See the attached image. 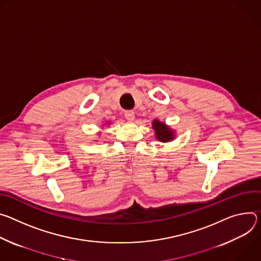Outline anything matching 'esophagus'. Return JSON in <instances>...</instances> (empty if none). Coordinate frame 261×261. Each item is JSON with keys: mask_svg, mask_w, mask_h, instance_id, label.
Instances as JSON below:
<instances>
[{"mask_svg": "<svg viewBox=\"0 0 261 261\" xmlns=\"http://www.w3.org/2000/svg\"><path fill=\"white\" fill-rule=\"evenodd\" d=\"M124 116H125V118H126L127 120H129V121H133V120L135 119V112H134V111H132V110L125 111V113H124Z\"/></svg>", "mask_w": 261, "mask_h": 261, "instance_id": "obj_1", "label": "esophagus"}]
</instances>
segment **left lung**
Masks as SVG:
<instances>
[{"label": "left lung", "mask_w": 261, "mask_h": 261, "mask_svg": "<svg viewBox=\"0 0 261 261\" xmlns=\"http://www.w3.org/2000/svg\"><path fill=\"white\" fill-rule=\"evenodd\" d=\"M152 127L155 132V137L158 140L162 142H168L173 140V132L169 129L168 126H166L163 122H160L159 120H154L152 123Z\"/></svg>", "instance_id": "obj_1"}]
</instances>
